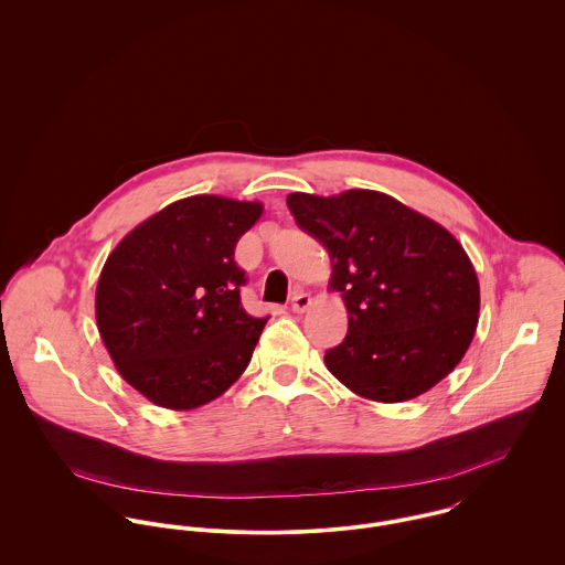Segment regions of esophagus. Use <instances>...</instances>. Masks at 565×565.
Instances as JSON below:
<instances>
[{
    "mask_svg": "<svg viewBox=\"0 0 565 565\" xmlns=\"http://www.w3.org/2000/svg\"><path fill=\"white\" fill-rule=\"evenodd\" d=\"M311 307V296L305 291H296L291 298V311L294 313H305Z\"/></svg>",
    "mask_w": 565,
    "mask_h": 565,
    "instance_id": "1",
    "label": "esophagus"
}]
</instances>
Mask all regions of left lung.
Masks as SVG:
<instances>
[{
  "instance_id": "left-lung-1",
  "label": "left lung",
  "mask_w": 565,
  "mask_h": 565,
  "mask_svg": "<svg viewBox=\"0 0 565 565\" xmlns=\"http://www.w3.org/2000/svg\"><path fill=\"white\" fill-rule=\"evenodd\" d=\"M287 206L328 249L330 287L348 309L343 341L323 354L330 374L376 403L411 401L446 379L475 337L481 307L459 242L379 191L291 193Z\"/></svg>"
}]
</instances>
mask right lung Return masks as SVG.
I'll return each mask as SVG.
<instances>
[{
    "mask_svg": "<svg viewBox=\"0 0 565 565\" xmlns=\"http://www.w3.org/2000/svg\"><path fill=\"white\" fill-rule=\"evenodd\" d=\"M258 202L193 195L139 224L108 256L95 318L119 374L148 401L186 411L222 396L247 367L267 318L242 307L235 260Z\"/></svg>",
    "mask_w": 565,
    "mask_h": 565,
    "instance_id": "add662e5",
    "label": "right lung"
}]
</instances>
